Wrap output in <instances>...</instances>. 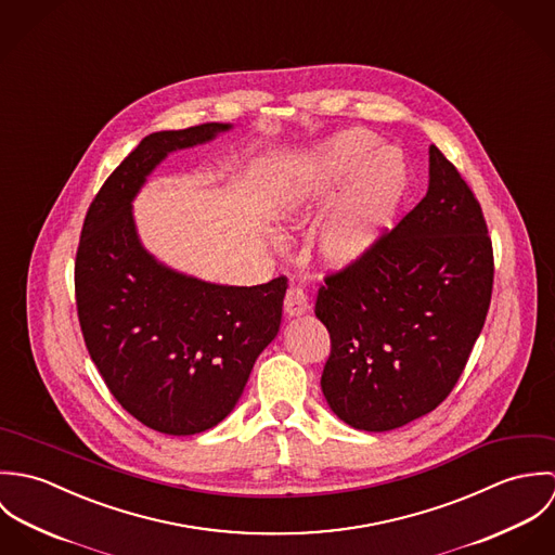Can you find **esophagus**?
<instances>
[{
  "instance_id": "34e87169",
  "label": "esophagus",
  "mask_w": 555,
  "mask_h": 555,
  "mask_svg": "<svg viewBox=\"0 0 555 555\" xmlns=\"http://www.w3.org/2000/svg\"><path fill=\"white\" fill-rule=\"evenodd\" d=\"M310 310V299L301 286H291L284 297L286 317H301Z\"/></svg>"
}]
</instances>
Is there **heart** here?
<instances>
[{
    "mask_svg": "<svg viewBox=\"0 0 555 555\" xmlns=\"http://www.w3.org/2000/svg\"><path fill=\"white\" fill-rule=\"evenodd\" d=\"M374 145L376 139L365 130L354 128L335 134L318 158L312 185L284 196L282 218L295 220L350 179L320 235V251L335 267L350 264L363 256L401 194L403 168L389 150L370 156Z\"/></svg>",
    "mask_w": 555,
    "mask_h": 555,
    "instance_id": "obj_1",
    "label": "heart"
}]
</instances>
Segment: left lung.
Segmentation results:
<instances>
[{
    "mask_svg": "<svg viewBox=\"0 0 555 555\" xmlns=\"http://www.w3.org/2000/svg\"><path fill=\"white\" fill-rule=\"evenodd\" d=\"M493 247L475 192L429 147L425 198L363 256L324 275L331 352L320 387L350 427L389 431L438 408L485 324Z\"/></svg>",
    "mask_w": 555,
    "mask_h": 555,
    "instance_id": "1",
    "label": "left lung"
}]
</instances>
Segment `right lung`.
Masks as SVG:
<instances>
[{"label": "right lung", "mask_w": 555, "mask_h": 555, "mask_svg": "<svg viewBox=\"0 0 555 555\" xmlns=\"http://www.w3.org/2000/svg\"><path fill=\"white\" fill-rule=\"evenodd\" d=\"M229 124L145 137L91 201L75 260L80 331L108 391L143 425L192 436L231 414L258 354L280 331L286 275L220 286L166 269L143 249L132 198L166 154Z\"/></svg>", "instance_id": "right-lung-1"}]
</instances>
